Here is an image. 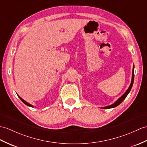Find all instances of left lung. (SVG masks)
Wrapping results in <instances>:
<instances>
[{"instance_id": "8db88e82", "label": "left lung", "mask_w": 147, "mask_h": 147, "mask_svg": "<svg viewBox=\"0 0 147 147\" xmlns=\"http://www.w3.org/2000/svg\"><path fill=\"white\" fill-rule=\"evenodd\" d=\"M134 67H133V71H132V78H131V84L129 86V87H128V88L127 89V90L125 92V94L122 95L117 100L113 103V104L110 105L109 106H107V107H102V109H112V108H114V107H117L119 105H120V103L122 102L124 99L127 97V96L128 95V94H129V92H130L131 89V87L132 86H133V84H134Z\"/></svg>"}]
</instances>
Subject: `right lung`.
Returning <instances> with one entry per match:
<instances>
[{
    "mask_svg": "<svg viewBox=\"0 0 147 147\" xmlns=\"http://www.w3.org/2000/svg\"><path fill=\"white\" fill-rule=\"evenodd\" d=\"M18 96H19V98L21 100H22V102L23 103H25V104H26V105H27V106H28V107H34V106L33 105H31V104H30V103H28V102H27L26 101H25L24 100V99H22V98H21L20 97V96H19V95H18Z\"/></svg>",
    "mask_w": 147,
    "mask_h": 147,
    "instance_id": "obj_1",
    "label": "right lung"
}]
</instances>
